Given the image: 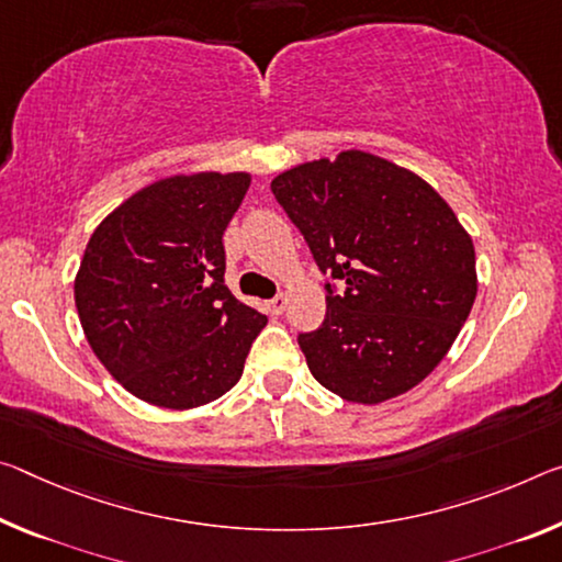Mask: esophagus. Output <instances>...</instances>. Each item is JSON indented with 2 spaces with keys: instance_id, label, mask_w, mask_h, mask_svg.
<instances>
[{
  "instance_id": "34e87169",
  "label": "esophagus",
  "mask_w": 562,
  "mask_h": 562,
  "mask_svg": "<svg viewBox=\"0 0 562 562\" xmlns=\"http://www.w3.org/2000/svg\"><path fill=\"white\" fill-rule=\"evenodd\" d=\"M284 307H288V297H284V295H278V297H272L270 302H267V310H270L272 315H282Z\"/></svg>"
}]
</instances>
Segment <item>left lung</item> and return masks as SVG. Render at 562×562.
<instances>
[{"label":"left lung","mask_w":562,"mask_h":562,"mask_svg":"<svg viewBox=\"0 0 562 562\" xmlns=\"http://www.w3.org/2000/svg\"><path fill=\"white\" fill-rule=\"evenodd\" d=\"M323 274L325 323L297 337L319 385L378 405L413 390L456 342L477 295L475 247L423 177L347 149L272 180Z\"/></svg>","instance_id":"left-lung-1"}]
</instances>
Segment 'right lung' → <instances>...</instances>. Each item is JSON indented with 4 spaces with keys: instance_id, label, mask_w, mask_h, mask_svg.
<instances>
[{
    "instance_id": "1",
    "label": "right lung",
    "mask_w": 562,
    "mask_h": 562,
    "mask_svg": "<svg viewBox=\"0 0 562 562\" xmlns=\"http://www.w3.org/2000/svg\"><path fill=\"white\" fill-rule=\"evenodd\" d=\"M247 172L175 175L147 184L89 237L75 278L87 342L149 405L190 409L237 385L267 317L225 284L222 235Z\"/></svg>"
}]
</instances>
